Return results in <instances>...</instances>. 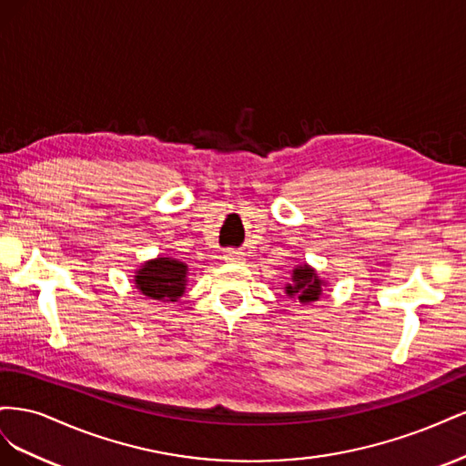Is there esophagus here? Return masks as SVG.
Here are the masks:
<instances>
[{
  "label": "esophagus",
  "mask_w": 466,
  "mask_h": 466,
  "mask_svg": "<svg viewBox=\"0 0 466 466\" xmlns=\"http://www.w3.org/2000/svg\"><path fill=\"white\" fill-rule=\"evenodd\" d=\"M223 260L225 262H231V264H241L245 260V257H243L241 250L228 248V250H223Z\"/></svg>",
  "instance_id": "obj_1"
}]
</instances>
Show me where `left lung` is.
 Returning a JSON list of instances; mask_svg holds the SVG:
<instances>
[{
    "mask_svg": "<svg viewBox=\"0 0 466 466\" xmlns=\"http://www.w3.org/2000/svg\"><path fill=\"white\" fill-rule=\"evenodd\" d=\"M320 286H322V281L319 279L313 268L303 264L293 270L291 284L286 286V293L289 295V298H298V301H301V303H311V301L319 299V295L322 291Z\"/></svg>",
    "mask_w": 466,
    "mask_h": 466,
    "instance_id": "1",
    "label": "left lung"
}]
</instances>
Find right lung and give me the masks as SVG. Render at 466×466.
I'll list each match as a JSON object with an SVG mask.
<instances>
[{
    "label": "right lung",
    "mask_w": 466,
    "mask_h": 466,
    "mask_svg": "<svg viewBox=\"0 0 466 466\" xmlns=\"http://www.w3.org/2000/svg\"><path fill=\"white\" fill-rule=\"evenodd\" d=\"M188 266L173 258H157L142 266L137 270V289L151 299L177 301L187 286Z\"/></svg>",
    "instance_id": "add662e5"
}]
</instances>
